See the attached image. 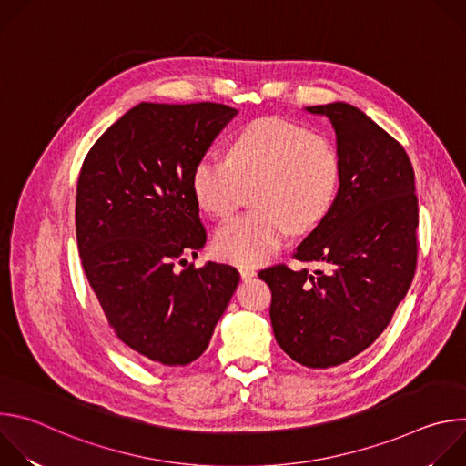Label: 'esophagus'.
I'll return each mask as SVG.
<instances>
[{
  "instance_id": "1",
  "label": "esophagus",
  "mask_w": 466,
  "mask_h": 466,
  "mask_svg": "<svg viewBox=\"0 0 466 466\" xmlns=\"http://www.w3.org/2000/svg\"><path fill=\"white\" fill-rule=\"evenodd\" d=\"M239 275H241L243 280H248V279H252V277L256 275V269L250 268V265H241V268H239Z\"/></svg>"
}]
</instances>
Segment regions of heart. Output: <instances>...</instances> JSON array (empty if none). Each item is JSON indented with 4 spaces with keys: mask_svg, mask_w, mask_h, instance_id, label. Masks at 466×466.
I'll return each mask as SVG.
<instances>
[{
    "mask_svg": "<svg viewBox=\"0 0 466 466\" xmlns=\"http://www.w3.org/2000/svg\"><path fill=\"white\" fill-rule=\"evenodd\" d=\"M339 157L331 142L280 117H259L232 138L227 160L207 155L191 171V191L207 214L225 219L250 193L252 210L223 225L214 252L256 265L275 254L289 230L315 228L336 201Z\"/></svg>",
    "mask_w": 466,
    "mask_h": 466,
    "instance_id": "heart-1",
    "label": "heart"
}]
</instances>
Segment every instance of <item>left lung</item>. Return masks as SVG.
Here are the masks:
<instances>
[{
	"mask_svg": "<svg viewBox=\"0 0 466 466\" xmlns=\"http://www.w3.org/2000/svg\"><path fill=\"white\" fill-rule=\"evenodd\" d=\"M336 128L339 189L329 212L297 247L295 259L328 271H259L271 288L280 349L309 369L347 363L390 322L417 269L419 201L408 153L347 103L306 106Z\"/></svg>",
	"mask_w": 466,
	"mask_h": 466,
	"instance_id": "8db88e82",
	"label": "left lung"
}]
</instances>
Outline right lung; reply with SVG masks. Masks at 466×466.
<instances>
[{
	"instance_id": "1",
	"label": "right lung",
	"mask_w": 466,
	"mask_h": 466,
	"mask_svg": "<svg viewBox=\"0 0 466 466\" xmlns=\"http://www.w3.org/2000/svg\"><path fill=\"white\" fill-rule=\"evenodd\" d=\"M238 112L219 103H140L88 151L76 232L85 275L114 334L142 361L184 367L201 356L239 273L186 256L207 243L191 171Z\"/></svg>"
}]
</instances>
